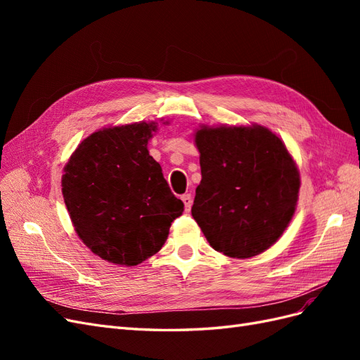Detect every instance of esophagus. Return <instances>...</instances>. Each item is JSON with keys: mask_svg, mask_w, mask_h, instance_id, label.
I'll use <instances>...</instances> for the list:
<instances>
[{"mask_svg": "<svg viewBox=\"0 0 360 360\" xmlns=\"http://www.w3.org/2000/svg\"><path fill=\"white\" fill-rule=\"evenodd\" d=\"M181 200L184 202V209H186V212H189L191 207H192V195L184 193V195H181Z\"/></svg>", "mask_w": 360, "mask_h": 360, "instance_id": "esophagus-1", "label": "esophagus"}]
</instances>
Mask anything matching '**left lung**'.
I'll return each mask as SVG.
<instances>
[{
    "instance_id": "1",
    "label": "left lung",
    "mask_w": 360,
    "mask_h": 360,
    "mask_svg": "<svg viewBox=\"0 0 360 360\" xmlns=\"http://www.w3.org/2000/svg\"><path fill=\"white\" fill-rule=\"evenodd\" d=\"M201 183L192 216L210 246L231 258L264 252L296 212L300 176L264 126H202L195 134Z\"/></svg>"
}]
</instances>
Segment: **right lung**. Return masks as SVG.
Listing matches in <instances>:
<instances>
[{
  "mask_svg": "<svg viewBox=\"0 0 360 360\" xmlns=\"http://www.w3.org/2000/svg\"><path fill=\"white\" fill-rule=\"evenodd\" d=\"M156 123L105 127L64 167L63 197L76 234L110 263L136 266L159 252L184 204L148 153Z\"/></svg>",
  "mask_w": 360,
  "mask_h": 360,
  "instance_id": "right-lung-1",
  "label": "right lung"
}]
</instances>
